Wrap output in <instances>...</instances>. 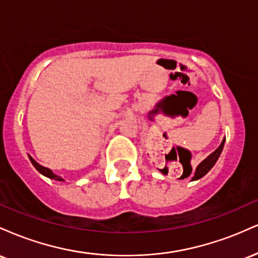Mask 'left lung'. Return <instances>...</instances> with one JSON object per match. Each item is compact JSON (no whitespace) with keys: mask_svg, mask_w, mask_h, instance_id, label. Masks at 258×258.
<instances>
[{"mask_svg":"<svg viewBox=\"0 0 258 258\" xmlns=\"http://www.w3.org/2000/svg\"><path fill=\"white\" fill-rule=\"evenodd\" d=\"M224 142H226V138H224L223 141H222L221 146L218 147L217 149H216L214 153L210 154V155L207 156V158H206L205 160H204V161H201L200 164L198 165V167L195 168V173H194V176H193V178H191V180L200 179L201 177L205 176V174H206L207 172H209V171L211 170L212 167H214V165L216 164V162H217L218 158H220L222 150H223ZM190 173H191V172H190Z\"/></svg>","mask_w":258,"mask_h":258,"instance_id":"left-lung-1","label":"left lung"}]
</instances>
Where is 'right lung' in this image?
I'll return each instance as SVG.
<instances>
[{"label": "right lung", "mask_w": 258, "mask_h": 258, "mask_svg": "<svg viewBox=\"0 0 258 258\" xmlns=\"http://www.w3.org/2000/svg\"><path fill=\"white\" fill-rule=\"evenodd\" d=\"M29 159H30V161L32 162V165H34L35 168H36V170L38 171V172H40V173H42L43 176L48 177V178L55 179V180H64L63 178H61V177H59V176H57V174H54V173H53L52 171L49 170V168H47V167H43V166H41L40 164H37V162L35 161V160L32 159L30 155H29Z\"/></svg>", "instance_id": "obj_1"}]
</instances>
